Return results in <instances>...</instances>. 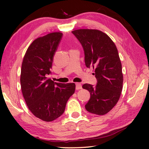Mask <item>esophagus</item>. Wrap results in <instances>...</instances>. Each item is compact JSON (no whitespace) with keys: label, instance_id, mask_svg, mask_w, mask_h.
<instances>
[{"label":"esophagus","instance_id":"1","mask_svg":"<svg viewBox=\"0 0 149 149\" xmlns=\"http://www.w3.org/2000/svg\"><path fill=\"white\" fill-rule=\"evenodd\" d=\"M82 89V86L80 83H76V90H79V89Z\"/></svg>","mask_w":149,"mask_h":149}]
</instances>
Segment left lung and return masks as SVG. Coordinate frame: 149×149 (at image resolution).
<instances>
[{
	"mask_svg": "<svg viewBox=\"0 0 149 149\" xmlns=\"http://www.w3.org/2000/svg\"><path fill=\"white\" fill-rule=\"evenodd\" d=\"M83 47L87 68L94 70L95 86L84 84L90 93L85 105L88 112L104 115L118 102L123 89V74L118 49L109 36L97 30L79 29L72 31Z\"/></svg>",
	"mask_w": 149,
	"mask_h": 149,
	"instance_id": "1",
	"label": "left lung"
}]
</instances>
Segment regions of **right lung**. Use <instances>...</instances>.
I'll return each mask as SVG.
<instances>
[{
	"label": "right lung",
	"instance_id": "obj_1",
	"mask_svg": "<svg viewBox=\"0 0 149 149\" xmlns=\"http://www.w3.org/2000/svg\"><path fill=\"white\" fill-rule=\"evenodd\" d=\"M63 33L54 32L35 40L28 48L22 65V92L29 110L46 122L59 118L75 91L74 83L54 82L52 73L53 57Z\"/></svg>",
	"mask_w": 149,
	"mask_h": 149
}]
</instances>
